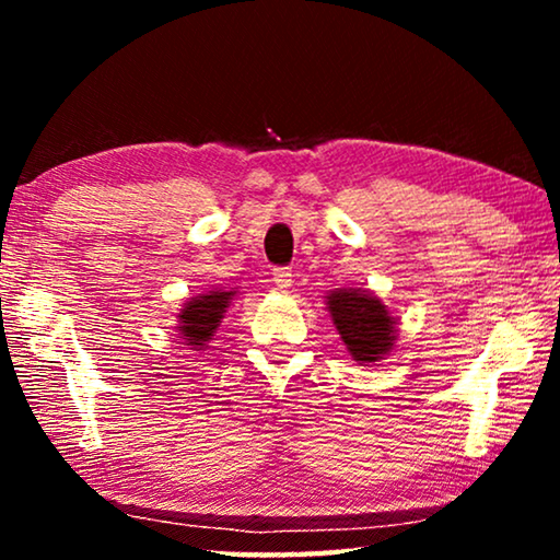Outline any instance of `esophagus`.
Masks as SVG:
<instances>
[{
  "instance_id": "34e87169",
  "label": "esophagus",
  "mask_w": 560,
  "mask_h": 560,
  "mask_svg": "<svg viewBox=\"0 0 560 560\" xmlns=\"http://www.w3.org/2000/svg\"><path fill=\"white\" fill-rule=\"evenodd\" d=\"M271 281L277 283V289L287 291V289H291V283H293V273L289 269H273V279Z\"/></svg>"
}]
</instances>
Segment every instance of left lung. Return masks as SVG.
I'll list each match as a JSON object with an SVG mask.
<instances>
[{
    "label": "left lung",
    "instance_id": "obj_1",
    "mask_svg": "<svg viewBox=\"0 0 560 560\" xmlns=\"http://www.w3.org/2000/svg\"><path fill=\"white\" fill-rule=\"evenodd\" d=\"M328 314L343 338L348 353L358 363H375L395 346V318L385 303L360 289H338L328 293Z\"/></svg>",
    "mask_w": 560,
    "mask_h": 560
}]
</instances>
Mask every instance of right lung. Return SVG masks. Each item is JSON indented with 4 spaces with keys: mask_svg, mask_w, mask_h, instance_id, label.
Instances as JSON below:
<instances>
[{
    "mask_svg": "<svg viewBox=\"0 0 560 560\" xmlns=\"http://www.w3.org/2000/svg\"><path fill=\"white\" fill-rule=\"evenodd\" d=\"M234 296V291H210V293H200L192 301H187L183 311L177 316V330L179 338L185 340V346H192L195 350H202L210 343L212 336L220 328L222 318L230 308V301Z\"/></svg>",
    "mask_w": 560,
    "mask_h": 560,
    "instance_id": "add662e5",
    "label": "right lung"
}]
</instances>
